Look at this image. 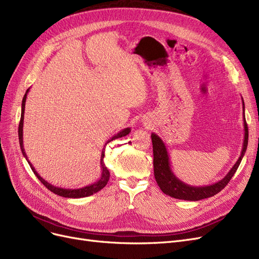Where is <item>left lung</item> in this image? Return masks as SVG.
I'll return each mask as SVG.
<instances>
[{"label": "left lung", "instance_id": "8db88e82", "mask_svg": "<svg viewBox=\"0 0 259 259\" xmlns=\"http://www.w3.org/2000/svg\"><path fill=\"white\" fill-rule=\"evenodd\" d=\"M242 104H243V124H244V140L243 146H242L241 155L237 162L233 164L231 170L226 174V177L214 183L212 185L207 186H191L182 182L179 178H177L171 169L170 158L168 155V151L163 143V141L158 137L156 133H152V142H153V152H154V175L158 186L160 187L162 193L168 195L175 199L188 200V201H198V200L210 198L216 195L225 188L233 174L236 173L237 169L241 163L242 158H243L248 142V129L245 121L244 116V102L242 99Z\"/></svg>", "mask_w": 259, "mask_h": 259}]
</instances>
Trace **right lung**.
Listing matches in <instances>:
<instances>
[{
  "label": "right lung",
  "instance_id": "add662e5",
  "mask_svg": "<svg viewBox=\"0 0 259 259\" xmlns=\"http://www.w3.org/2000/svg\"><path fill=\"white\" fill-rule=\"evenodd\" d=\"M29 93V89L26 91V95L23 96V99H22V104H21V117H20V122H19V128H18V137H19V144H20V148H21V152L24 156V158H26L28 163L30 164L31 169L33 171V173H34L36 175V178L43 183V185L48 188L51 191H53L54 194L58 195V196H61V197H64V198H84V197H88V196H91L94 195L96 193H98V191L101 190L103 187H105V185L107 184L108 180H110V172H108L107 168L105 166V163L103 161L104 159V151L105 148L102 149V154H101V160H100V164H101V177H100V179L93 183V184H89L87 186H84V187H80V188H61V187H57V186H54L52 184H49V183L47 181H45L43 178L40 177V175L36 172L34 166L32 165V163L28 160V156L26 154V152H24V147H23V118H24V106H26V100H27V95ZM131 131L130 128H124L122 129L121 131H119L117 135H115L114 137H112L110 140H108L105 145L107 143H110L111 141L113 140H116V139H119V138H122L124 136L129 135ZM104 145V147H105Z\"/></svg>",
  "mask_w": 259,
  "mask_h": 259
}]
</instances>
